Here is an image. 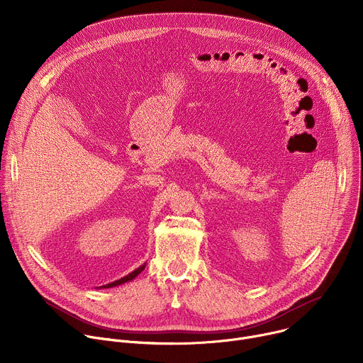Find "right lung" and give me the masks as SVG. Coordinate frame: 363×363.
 Wrapping results in <instances>:
<instances>
[{
    "label": "right lung",
    "mask_w": 363,
    "mask_h": 363,
    "mask_svg": "<svg viewBox=\"0 0 363 363\" xmlns=\"http://www.w3.org/2000/svg\"><path fill=\"white\" fill-rule=\"evenodd\" d=\"M143 269H145V266H140L139 269H136L135 272H132L130 274H128V276H125V277H122L121 280H116V281H113V283H111V284H106V286H101V287H105V289H109V287H115V286H119V284H122V283H126V281H129V280H132V279H135L139 273H142L143 272Z\"/></svg>",
    "instance_id": "add662e5"
}]
</instances>
